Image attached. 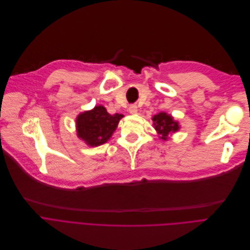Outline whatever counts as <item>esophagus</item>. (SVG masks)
Listing matches in <instances>:
<instances>
[{
	"mask_svg": "<svg viewBox=\"0 0 250 250\" xmlns=\"http://www.w3.org/2000/svg\"><path fill=\"white\" fill-rule=\"evenodd\" d=\"M129 113L132 114V115H135L137 114V106L135 104H131L129 106Z\"/></svg>",
	"mask_w": 250,
	"mask_h": 250,
	"instance_id": "34e87169",
	"label": "esophagus"
}]
</instances>
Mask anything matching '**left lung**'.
Here are the masks:
<instances>
[{
	"instance_id": "left-lung-1",
	"label": "left lung",
	"mask_w": 250,
	"mask_h": 250,
	"mask_svg": "<svg viewBox=\"0 0 250 250\" xmlns=\"http://www.w3.org/2000/svg\"><path fill=\"white\" fill-rule=\"evenodd\" d=\"M153 128L156 129L158 136L160 139L166 141L172 136L173 133L179 131L180 124L171 114L166 112H160L153 115L151 118Z\"/></svg>"
}]
</instances>
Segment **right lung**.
Instances as JSON below:
<instances>
[{
  "instance_id": "obj_1",
  "label": "right lung",
  "mask_w": 250,
  "mask_h": 250,
  "mask_svg": "<svg viewBox=\"0 0 250 250\" xmlns=\"http://www.w3.org/2000/svg\"><path fill=\"white\" fill-rule=\"evenodd\" d=\"M123 117L122 114L110 115L104 106L98 104L76 117L77 137L88 146H102L112 137Z\"/></svg>"
}]
</instances>
